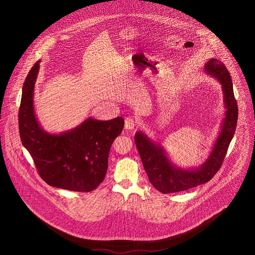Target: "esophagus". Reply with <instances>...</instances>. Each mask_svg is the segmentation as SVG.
<instances>
[{
  "mask_svg": "<svg viewBox=\"0 0 255 255\" xmlns=\"http://www.w3.org/2000/svg\"><path fill=\"white\" fill-rule=\"evenodd\" d=\"M136 127V122L133 118H126L125 119V129L127 130H133Z\"/></svg>",
  "mask_w": 255,
  "mask_h": 255,
  "instance_id": "obj_1",
  "label": "esophagus"
}]
</instances>
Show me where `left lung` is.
Returning a JSON list of instances; mask_svg holds the SVG:
<instances>
[{
  "label": "left lung",
  "instance_id": "1",
  "mask_svg": "<svg viewBox=\"0 0 255 255\" xmlns=\"http://www.w3.org/2000/svg\"><path fill=\"white\" fill-rule=\"evenodd\" d=\"M204 73L215 78L222 86L226 112L218 137L203 164L196 168H181L172 163L161 144L150 139L143 132L137 131L134 134L135 145L148 179L163 194L187 190L210 181L220 169L235 133L238 107L231 74L223 63L214 58L205 64Z\"/></svg>",
  "mask_w": 255,
  "mask_h": 255
}]
</instances>
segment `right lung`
I'll list each match as a JSON object with an SVG mask.
<instances>
[{
	"instance_id": "right-lung-1",
	"label": "right lung",
	"mask_w": 255,
	"mask_h": 255,
	"mask_svg": "<svg viewBox=\"0 0 255 255\" xmlns=\"http://www.w3.org/2000/svg\"><path fill=\"white\" fill-rule=\"evenodd\" d=\"M40 61L27 74L19 109V131L24 148L33 159L40 177L49 185L90 192L103 182L108 169L110 149L124 127V120L88 118L72 130L60 133L45 131L34 112V87Z\"/></svg>"
}]
</instances>
